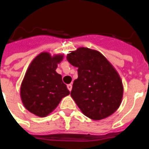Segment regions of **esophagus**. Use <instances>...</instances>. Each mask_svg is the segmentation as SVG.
<instances>
[{
  "label": "esophagus",
  "mask_w": 149,
  "mask_h": 149,
  "mask_svg": "<svg viewBox=\"0 0 149 149\" xmlns=\"http://www.w3.org/2000/svg\"><path fill=\"white\" fill-rule=\"evenodd\" d=\"M72 84H68V85H67V88H68V90H69V91H72Z\"/></svg>",
  "instance_id": "obj_1"
}]
</instances>
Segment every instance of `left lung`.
I'll return each instance as SVG.
<instances>
[{"mask_svg":"<svg viewBox=\"0 0 149 149\" xmlns=\"http://www.w3.org/2000/svg\"><path fill=\"white\" fill-rule=\"evenodd\" d=\"M66 58L78 68L70 95L84 115L99 120L114 113L121 103L124 89L109 61L100 52L84 47L67 54Z\"/></svg>","mask_w":149,"mask_h":149,"instance_id":"left-lung-1","label":"left lung"}]
</instances>
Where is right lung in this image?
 Wrapping results in <instances>:
<instances>
[{"instance_id": "add662e5", "label": "right lung", "mask_w": 149, "mask_h": 149, "mask_svg": "<svg viewBox=\"0 0 149 149\" xmlns=\"http://www.w3.org/2000/svg\"><path fill=\"white\" fill-rule=\"evenodd\" d=\"M63 55L52 56L42 52L29 65L21 85L20 95L24 107L35 115L44 118L56 109L70 91L56 71Z\"/></svg>"}]
</instances>
